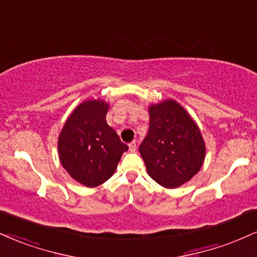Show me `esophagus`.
Returning <instances> with one entry per match:
<instances>
[{"label":"esophagus","mask_w":257,"mask_h":257,"mask_svg":"<svg viewBox=\"0 0 257 257\" xmlns=\"http://www.w3.org/2000/svg\"><path fill=\"white\" fill-rule=\"evenodd\" d=\"M129 151H131V152H135V151H137V141H132L131 144H129Z\"/></svg>","instance_id":"obj_1"}]
</instances>
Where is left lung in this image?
Here are the masks:
<instances>
[{"label":"left lung","mask_w":257,"mask_h":257,"mask_svg":"<svg viewBox=\"0 0 257 257\" xmlns=\"http://www.w3.org/2000/svg\"><path fill=\"white\" fill-rule=\"evenodd\" d=\"M139 152L157 183L177 188L199 172L206 150L187 111L175 100H165L150 106V129Z\"/></svg>","instance_id":"left-lung-1"}]
</instances>
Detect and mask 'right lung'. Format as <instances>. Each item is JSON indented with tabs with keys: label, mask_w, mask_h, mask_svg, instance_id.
<instances>
[{
	"label": "right lung",
	"mask_w": 257,
	"mask_h": 257,
	"mask_svg": "<svg viewBox=\"0 0 257 257\" xmlns=\"http://www.w3.org/2000/svg\"><path fill=\"white\" fill-rule=\"evenodd\" d=\"M109 105L101 100L80 104L67 119L58 139L60 160L68 174L93 188L113 175L128 146L107 125Z\"/></svg>",
	"instance_id": "1"
}]
</instances>
